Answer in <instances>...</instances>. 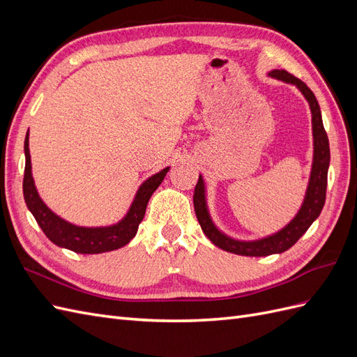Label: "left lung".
<instances>
[{
	"mask_svg": "<svg viewBox=\"0 0 357 357\" xmlns=\"http://www.w3.org/2000/svg\"><path fill=\"white\" fill-rule=\"evenodd\" d=\"M269 77L282 80L284 83L295 84L296 88L304 95V98L310 104L311 110V123H312V165L311 174L308 180V186L304 201H302L301 208L295 214L284 228L280 229L275 234H271L259 240H235L232 236L222 232L218 226L214 225L208 205H207V188L205 181L199 174V180L195 186V193H193V207H195L197 219L201 225L202 232L207 235V238L214 244L220 247L222 250L229 252L234 255L241 256H269L275 253H283L294 245L307 229L312 225L320 213L326 199V186H328V169H329V139L326 135L325 128H323L321 112L314 93L311 92L308 86L296 79L295 75L289 74L284 70H273L268 73Z\"/></svg>",
	"mask_w": 357,
	"mask_h": 357,
	"instance_id": "1",
	"label": "left lung"
}]
</instances>
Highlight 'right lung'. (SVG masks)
Returning <instances> with one entry per match:
<instances>
[{"label":"right lung","instance_id":"obj_1","mask_svg":"<svg viewBox=\"0 0 357 357\" xmlns=\"http://www.w3.org/2000/svg\"><path fill=\"white\" fill-rule=\"evenodd\" d=\"M25 176H24V198L28 210L34 215L38 226L47 238L58 247L68 248L82 255H96L117 250L131 241L142 223L150 197L164 181L169 167L149 177L138 188L131 207L117 223L109 226H77L59 218L53 213L38 195L34 177H32L31 155H29V132L25 137Z\"/></svg>","mask_w":357,"mask_h":357}]
</instances>
